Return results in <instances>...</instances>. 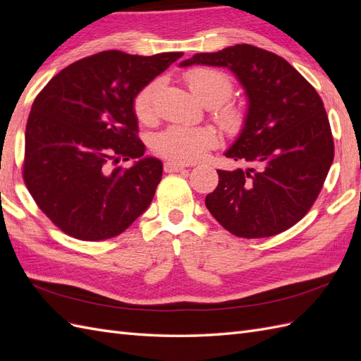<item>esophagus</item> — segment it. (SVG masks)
<instances>
[{"label":"esophagus","instance_id":"34e87169","mask_svg":"<svg viewBox=\"0 0 361 361\" xmlns=\"http://www.w3.org/2000/svg\"><path fill=\"white\" fill-rule=\"evenodd\" d=\"M185 169H187L185 164H178V162H173V161H167L166 164H164V171H166V173H178V171H182Z\"/></svg>","mask_w":361,"mask_h":361}]
</instances>
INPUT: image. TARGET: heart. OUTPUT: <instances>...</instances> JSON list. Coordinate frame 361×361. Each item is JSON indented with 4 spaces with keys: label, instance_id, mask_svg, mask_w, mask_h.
<instances>
[{
    "label": "heart",
    "instance_id": "heart-1",
    "mask_svg": "<svg viewBox=\"0 0 361 361\" xmlns=\"http://www.w3.org/2000/svg\"><path fill=\"white\" fill-rule=\"evenodd\" d=\"M191 93L202 104L216 106L215 118L227 133L235 134L245 123V113L233 104H224L233 93V81L227 73L211 68H194L185 73ZM157 82H149L141 89L134 99V113L140 120L152 116V97ZM218 145V135L207 126L171 125L155 137L154 149L158 155L178 164H188L202 159L207 150Z\"/></svg>",
    "mask_w": 361,
    "mask_h": 361
}]
</instances>
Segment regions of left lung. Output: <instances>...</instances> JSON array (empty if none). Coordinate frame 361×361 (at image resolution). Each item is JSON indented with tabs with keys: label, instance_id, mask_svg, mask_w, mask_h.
I'll use <instances>...</instances> for the list:
<instances>
[{
	"label": "left lung",
	"instance_id": "obj_1",
	"mask_svg": "<svg viewBox=\"0 0 361 361\" xmlns=\"http://www.w3.org/2000/svg\"><path fill=\"white\" fill-rule=\"evenodd\" d=\"M192 64L231 69L248 99L244 128L224 154L247 167L216 170L220 180L206 207L235 236L288 231L318 199L334 158L318 92L285 59L247 43L195 54L179 66Z\"/></svg>",
	"mask_w": 361,
	"mask_h": 361
}]
</instances>
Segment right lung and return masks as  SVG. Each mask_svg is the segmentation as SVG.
I'll use <instances>...</instances> for the list:
<instances>
[{
    "label": "right lung",
    "instance_id": "right-lung-1",
    "mask_svg": "<svg viewBox=\"0 0 361 361\" xmlns=\"http://www.w3.org/2000/svg\"><path fill=\"white\" fill-rule=\"evenodd\" d=\"M182 56L104 51L69 64L37 94L25 129L23 174L31 197L60 231L104 241L147 209L162 162L143 157L134 99ZM120 159L136 164L113 169Z\"/></svg>",
    "mask_w": 361,
    "mask_h": 361
}]
</instances>
